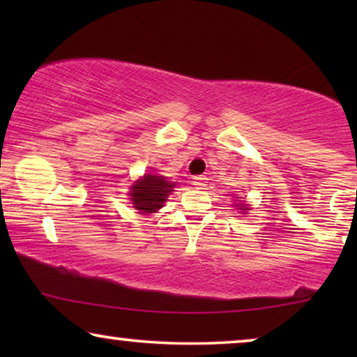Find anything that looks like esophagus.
Masks as SVG:
<instances>
[{
	"label": "esophagus",
	"mask_w": 357,
	"mask_h": 357,
	"mask_svg": "<svg viewBox=\"0 0 357 357\" xmlns=\"http://www.w3.org/2000/svg\"><path fill=\"white\" fill-rule=\"evenodd\" d=\"M193 185H195V188H204L208 185V178L206 177H202V175H199V177H195L193 178Z\"/></svg>",
	"instance_id": "1"
}]
</instances>
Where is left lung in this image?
I'll return each mask as SVG.
<instances>
[{
  "instance_id": "1",
  "label": "left lung",
  "mask_w": 357,
  "mask_h": 357,
  "mask_svg": "<svg viewBox=\"0 0 357 357\" xmlns=\"http://www.w3.org/2000/svg\"><path fill=\"white\" fill-rule=\"evenodd\" d=\"M236 202H238V199H236ZM236 206H237V209H241L242 213H245V211H248V209H250V206H248V204H247L245 202H242V203H237Z\"/></svg>"
}]
</instances>
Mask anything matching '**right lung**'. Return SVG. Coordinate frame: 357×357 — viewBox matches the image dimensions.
Returning <instances> with one entry per match:
<instances>
[{"label":"right lung","mask_w":357,"mask_h":357,"mask_svg":"<svg viewBox=\"0 0 357 357\" xmlns=\"http://www.w3.org/2000/svg\"><path fill=\"white\" fill-rule=\"evenodd\" d=\"M174 187L175 182H169L164 175L149 172L131 185L128 195L131 204L138 209L139 214H151L164 206L165 199L174 192Z\"/></svg>","instance_id":"add662e5"}]
</instances>
